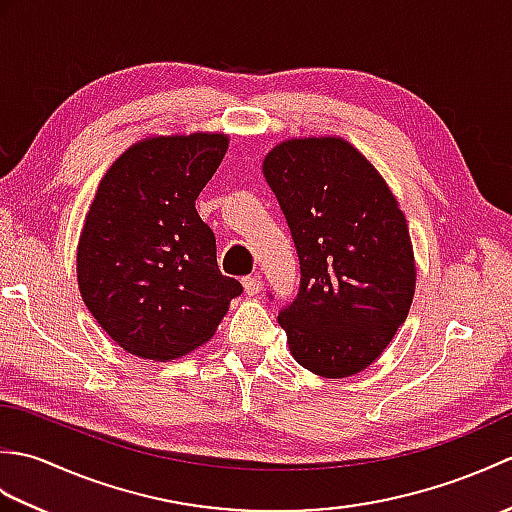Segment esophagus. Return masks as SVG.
<instances>
[{
  "instance_id": "obj_1",
  "label": "esophagus",
  "mask_w": 512,
  "mask_h": 512,
  "mask_svg": "<svg viewBox=\"0 0 512 512\" xmlns=\"http://www.w3.org/2000/svg\"><path fill=\"white\" fill-rule=\"evenodd\" d=\"M242 284H244L246 295H250V297H255V295H259V292L264 290V281L259 279V277H246Z\"/></svg>"
}]
</instances>
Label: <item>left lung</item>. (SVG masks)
<instances>
[{"label": "left lung", "instance_id": "8db88e82", "mask_svg": "<svg viewBox=\"0 0 512 512\" xmlns=\"http://www.w3.org/2000/svg\"><path fill=\"white\" fill-rule=\"evenodd\" d=\"M262 169L301 264L299 295L279 312L290 354L323 378L363 372L405 323L416 292L405 213L341 136L284 140Z\"/></svg>", "mask_w": 512, "mask_h": 512}]
</instances>
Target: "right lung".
<instances>
[{
    "mask_svg": "<svg viewBox=\"0 0 512 512\" xmlns=\"http://www.w3.org/2000/svg\"><path fill=\"white\" fill-rule=\"evenodd\" d=\"M228 136H147L99 182L76 246V279L96 323L125 352L173 361L215 334L242 295L217 268L215 235L195 211Z\"/></svg>",
    "mask_w": 512,
    "mask_h": 512,
    "instance_id": "add662e5",
    "label": "right lung"
}]
</instances>
